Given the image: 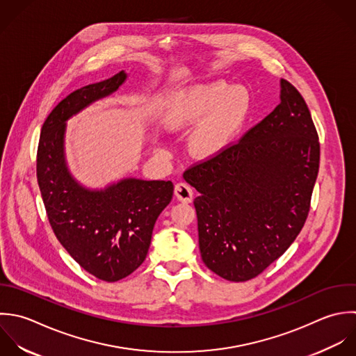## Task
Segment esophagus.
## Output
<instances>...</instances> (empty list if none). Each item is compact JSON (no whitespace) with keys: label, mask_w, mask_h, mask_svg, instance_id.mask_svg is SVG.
<instances>
[{"label":"esophagus","mask_w":356,"mask_h":356,"mask_svg":"<svg viewBox=\"0 0 356 356\" xmlns=\"http://www.w3.org/2000/svg\"><path fill=\"white\" fill-rule=\"evenodd\" d=\"M175 195L181 202H191L193 201V188L186 183H177L175 186Z\"/></svg>","instance_id":"obj_1"}]
</instances>
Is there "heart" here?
Listing matches in <instances>:
<instances>
[{
	"label": "heart",
	"instance_id": "b5f03b06",
	"mask_svg": "<svg viewBox=\"0 0 356 356\" xmlns=\"http://www.w3.org/2000/svg\"><path fill=\"white\" fill-rule=\"evenodd\" d=\"M250 108V95L244 87L227 88L215 81L183 88L168 102L163 123L170 130L197 124L190 138L195 156L211 158L222 152L244 123Z\"/></svg>",
	"mask_w": 356,
	"mask_h": 356
}]
</instances>
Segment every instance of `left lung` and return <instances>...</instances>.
Segmentation results:
<instances>
[{"mask_svg": "<svg viewBox=\"0 0 356 356\" xmlns=\"http://www.w3.org/2000/svg\"><path fill=\"white\" fill-rule=\"evenodd\" d=\"M280 104L238 143L183 175L194 200L201 258L229 282H247L280 258L302 230L321 144L300 91L280 80Z\"/></svg>", "mask_w": 356, "mask_h": 356, "instance_id": "obj_1", "label": "left lung"}]
</instances>
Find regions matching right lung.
<instances>
[{"instance_id":"1","label":"right lung","mask_w":356,"mask_h":356,"mask_svg":"<svg viewBox=\"0 0 356 356\" xmlns=\"http://www.w3.org/2000/svg\"><path fill=\"white\" fill-rule=\"evenodd\" d=\"M126 79L120 70L70 92L45 119L37 149V181L58 241L86 272L108 283L124 279L144 262L154 225L173 197L172 181L129 177L91 190L67 169L66 122L115 92Z\"/></svg>"}]
</instances>
